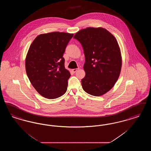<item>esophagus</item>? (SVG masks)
Here are the masks:
<instances>
[{
	"instance_id": "obj_1",
	"label": "esophagus",
	"mask_w": 151,
	"mask_h": 151,
	"mask_svg": "<svg viewBox=\"0 0 151 151\" xmlns=\"http://www.w3.org/2000/svg\"><path fill=\"white\" fill-rule=\"evenodd\" d=\"M78 69H79V68H74V69H72V71L73 72V73H75V72H76V71L78 70Z\"/></svg>"
}]
</instances>
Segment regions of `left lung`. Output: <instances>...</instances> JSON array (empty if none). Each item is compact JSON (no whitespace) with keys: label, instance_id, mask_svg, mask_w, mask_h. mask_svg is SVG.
Returning a JSON list of instances; mask_svg holds the SVG:
<instances>
[{"label":"left lung","instance_id":"8db88e82","mask_svg":"<svg viewBox=\"0 0 151 151\" xmlns=\"http://www.w3.org/2000/svg\"><path fill=\"white\" fill-rule=\"evenodd\" d=\"M73 38L81 44L86 58L83 89L94 96L107 93L115 85L122 67L121 53L116 38L101 27L81 29Z\"/></svg>","mask_w":151,"mask_h":151}]
</instances>
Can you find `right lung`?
Returning a JSON list of instances; mask_svg holds the SVG:
<instances>
[{
	"label": "right lung",
	"mask_w": 151,
	"mask_h": 151,
	"mask_svg": "<svg viewBox=\"0 0 151 151\" xmlns=\"http://www.w3.org/2000/svg\"><path fill=\"white\" fill-rule=\"evenodd\" d=\"M73 34L54 32L37 36L30 45L25 59L27 76L38 93L49 99L67 91L71 74L65 68L63 57Z\"/></svg>",
	"instance_id": "1"
}]
</instances>
